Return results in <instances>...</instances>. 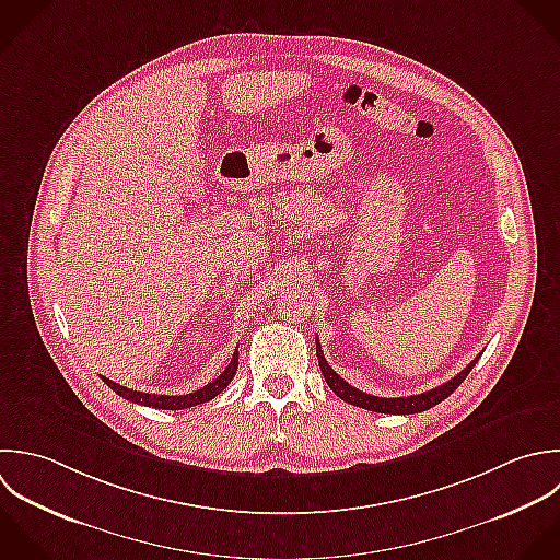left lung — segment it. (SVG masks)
<instances>
[{"label":"left lung","instance_id":"1","mask_svg":"<svg viewBox=\"0 0 560 560\" xmlns=\"http://www.w3.org/2000/svg\"><path fill=\"white\" fill-rule=\"evenodd\" d=\"M316 355H318V364H320V371H323V377L327 382V386L347 404L351 406H358V408H364V410H371V412H384V415H417V412H425L430 408H434L436 404L445 401L463 382L465 377L471 373V369L476 366V362L480 358H476L467 369H463L454 380L441 384L439 388H432L428 393H421V395H412V397H375V395H369V393H362L358 388H353L349 382H345L325 360L323 355V349H320V342L316 338Z\"/></svg>","mask_w":560,"mask_h":560}]
</instances>
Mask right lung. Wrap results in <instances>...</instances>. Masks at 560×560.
Here are the masks:
<instances>
[{
  "label": "right lung",
  "instance_id": "right-lung-1",
  "mask_svg": "<svg viewBox=\"0 0 560 560\" xmlns=\"http://www.w3.org/2000/svg\"><path fill=\"white\" fill-rule=\"evenodd\" d=\"M235 371H237V351L233 353L231 358V364L213 380L209 382L207 386H202L200 390H194L189 395H150V393H139V390H130L126 386H119L106 377H102L106 382V386L110 390H115L119 397L132 401V404H139V406H148V408H159V410H183V408H191V406H200L205 401H211L213 397H218L229 384L231 380L235 377Z\"/></svg>",
  "mask_w": 560,
  "mask_h": 560
}]
</instances>
